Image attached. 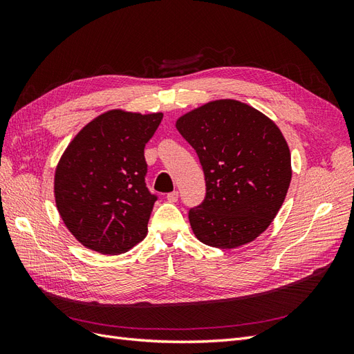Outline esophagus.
Here are the masks:
<instances>
[{
  "label": "esophagus",
  "mask_w": 354,
  "mask_h": 354,
  "mask_svg": "<svg viewBox=\"0 0 354 354\" xmlns=\"http://www.w3.org/2000/svg\"><path fill=\"white\" fill-rule=\"evenodd\" d=\"M177 199H178V192L177 190L169 192V194L167 195V201L168 202H177Z\"/></svg>",
  "instance_id": "esophagus-1"
}]
</instances>
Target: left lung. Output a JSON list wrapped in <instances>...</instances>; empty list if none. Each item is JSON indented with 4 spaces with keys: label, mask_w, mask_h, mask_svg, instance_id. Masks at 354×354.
I'll list each match as a JSON object with an SVG mask.
<instances>
[{
    "label": "left lung",
    "mask_w": 354,
    "mask_h": 354,
    "mask_svg": "<svg viewBox=\"0 0 354 354\" xmlns=\"http://www.w3.org/2000/svg\"><path fill=\"white\" fill-rule=\"evenodd\" d=\"M176 127L195 149L205 176V199L189 209L196 238L230 250L260 236L282 207L292 176L279 128L236 100L203 104Z\"/></svg>",
    "instance_id": "8db88e82"
}]
</instances>
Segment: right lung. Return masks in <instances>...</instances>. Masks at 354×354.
Wrapping results in <instances>:
<instances>
[{
  "label": "right lung",
  "instance_id": "add662e5",
  "mask_svg": "<svg viewBox=\"0 0 354 354\" xmlns=\"http://www.w3.org/2000/svg\"><path fill=\"white\" fill-rule=\"evenodd\" d=\"M162 113H103L63 153L55 195L62 220L84 246L116 255L140 242L158 195L146 186L145 146Z\"/></svg>",
  "mask_w": 354,
  "mask_h": 354
}]
</instances>
